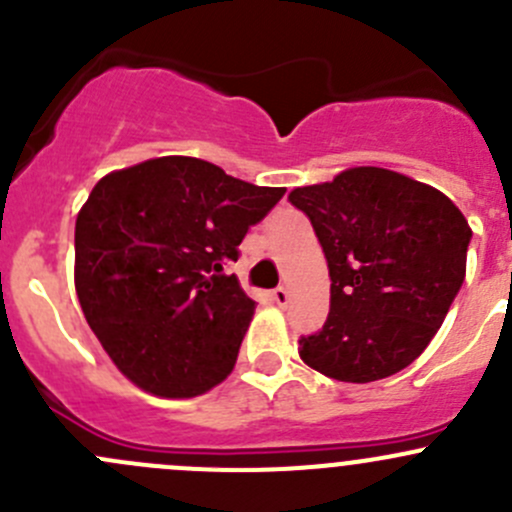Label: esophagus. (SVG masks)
Instances as JSON below:
<instances>
[{"label": "esophagus", "instance_id": "1", "mask_svg": "<svg viewBox=\"0 0 512 512\" xmlns=\"http://www.w3.org/2000/svg\"><path fill=\"white\" fill-rule=\"evenodd\" d=\"M272 299H275V302H277V307H287V304H289V292H287L285 287L272 289Z\"/></svg>", "mask_w": 512, "mask_h": 512}]
</instances>
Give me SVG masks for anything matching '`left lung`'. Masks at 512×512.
I'll return each mask as SVG.
<instances>
[{
    "instance_id": "obj_1",
    "label": "left lung",
    "mask_w": 512,
    "mask_h": 512,
    "mask_svg": "<svg viewBox=\"0 0 512 512\" xmlns=\"http://www.w3.org/2000/svg\"><path fill=\"white\" fill-rule=\"evenodd\" d=\"M289 203L312 223L332 280L327 322L299 339L304 364L349 384L406 369L466 277L473 232L461 210L441 190L374 165L294 188Z\"/></svg>"
}]
</instances>
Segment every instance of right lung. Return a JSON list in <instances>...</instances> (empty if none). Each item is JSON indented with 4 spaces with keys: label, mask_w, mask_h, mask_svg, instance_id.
<instances>
[{
    "label": "right lung",
    "mask_w": 512,
    "mask_h": 512,
    "mask_svg": "<svg viewBox=\"0 0 512 512\" xmlns=\"http://www.w3.org/2000/svg\"><path fill=\"white\" fill-rule=\"evenodd\" d=\"M282 195L188 156L98 180L76 218L74 282L123 376L163 399L200 396L227 379L255 302L223 267Z\"/></svg>",
    "instance_id": "1"
}]
</instances>
